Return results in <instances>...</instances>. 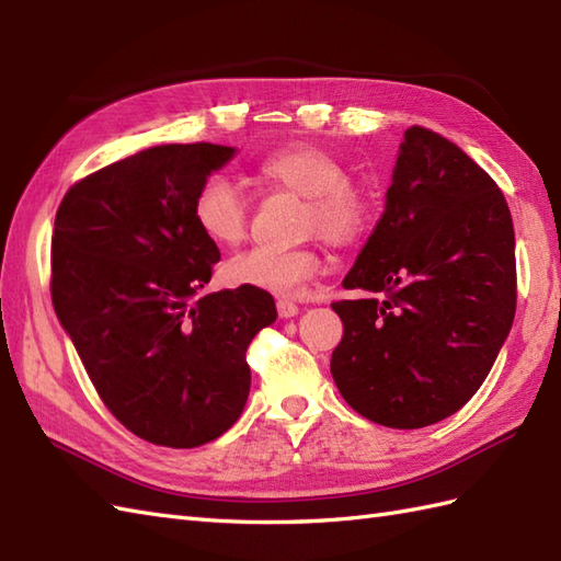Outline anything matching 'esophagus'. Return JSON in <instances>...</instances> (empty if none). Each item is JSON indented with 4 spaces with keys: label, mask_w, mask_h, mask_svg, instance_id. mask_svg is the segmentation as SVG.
Listing matches in <instances>:
<instances>
[{
    "label": "esophagus",
    "mask_w": 561,
    "mask_h": 561,
    "mask_svg": "<svg viewBox=\"0 0 561 561\" xmlns=\"http://www.w3.org/2000/svg\"><path fill=\"white\" fill-rule=\"evenodd\" d=\"M277 313H279V318H294L296 313H299V306H296L289 299H279L277 301Z\"/></svg>",
    "instance_id": "esophagus-1"
}]
</instances>
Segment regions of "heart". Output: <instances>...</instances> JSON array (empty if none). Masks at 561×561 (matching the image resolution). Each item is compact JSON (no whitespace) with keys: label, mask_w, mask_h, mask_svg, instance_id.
Listing matches in <instances>:
<instances>
[{"label":"heart","mask_w":561,"mask_h":561,"mask_svg":"<svg viewBox=\"0 0 561 561\" xmlns=\"http://www.w3.org/2000/svg\"><path fill=\"white\" fill-rule=\"evenodd\" d=\"M253 173L260 183L306 197L304 231L320 233L330 245H352L371 226V197L347 178V165L335 153L311 141H289L262 153L253 163ZM248 197L231 178L224 173L202 178L193 195V219L209 241L219 245L241 243L248 231ZM320 267L323 257L316 245L289 250L253 245L229 257L224 277L236 287L294 296L316 277Z\"/></svg>","instance_id":"obj_1"}]
</instances>
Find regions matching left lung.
Masks as SVG:
<instances>
[{"instance_id":"obj_1","label":"left lung","mask_w":561,"mask_h":561,"mask_svg":"<svg viewBox=\"0 0 561 561\" xmlns=\"http://www.w3.org/2000/svg\"><path fill=\"white\" fill-rule=\"evenodd\" d=\"M344 289L371 294L332 304L344 335L330 371L350 408L390 428L446 420L478 392L516 316L504 193L453 141L410 127Z\"/></svg>"}]
</instances>
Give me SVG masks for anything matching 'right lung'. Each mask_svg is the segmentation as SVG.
I'll use <instances>...</instances> for the list:
<instances>
[{"instance_id":"1","label":"right lung","mask_w":561,"mask_h":561,"mask_svg":"<svg viewBox=\"0 0 561 561\" xmlns=\"http://www.w3.org/2000/svg\"><path fill=\"white\" fill-rule=\"evenodd\" d=\"M231 147L163 145L67 190L55 214L50 294L105 408L135 436L195 448L241 416L248 344L277 318L272 294H202L221 253L193 195Z\"/></svg>"}]
</instances>
